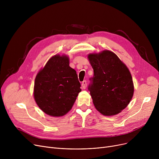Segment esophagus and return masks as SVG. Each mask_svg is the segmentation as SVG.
I'll list each match as a JSON object with an SVG mask.
<instances>
[{"label": "esophagus", "instance_id": "1", "mask_svg": "<svg viewBox=\"0 0 159 159\" xmlns=\"http://www.w3.org/2000/svg\"><path fill=\"white\" fill-rule=\"evenodd\" d=\"M86 86H87V82H86V80H84L82 82V89H86Z\"/></svg>", "mask_w": 159, "mask_h": 159}]
</instances>
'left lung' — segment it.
I'll list each match as a JSON object with an SVG mask.
<instances>
[{
	"instance_id": "obj_1",
	"label": "left lung",
	"mask_w": 159,
	"mask_h": 159,
	"mask_svg": "<svg viewBox=\"0 0 159 159\" xmlns=\"http://www.w3.org/2000/svg\"><path fill=\"white\" fill-rule=\"evenodd\" d=\"M88 58L94 73L88 90L96 109L106 116L119 113L129 104L134 92L128 68L108 50L89 54Z\"/></svg>"
}]
</instances>
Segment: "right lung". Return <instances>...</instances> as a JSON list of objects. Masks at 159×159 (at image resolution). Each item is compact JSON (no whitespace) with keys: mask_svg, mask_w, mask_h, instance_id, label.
<instances>
[{"mask_svg":"<svg viewBox=\"0 0 159 159\" xmlns=\"http://www.w3.org/2000/svg\"><path fill=\"white\" fill-rule=\"evenodd\" d=\"M80 86L76 71L69 66V58L55 55L37 75L34 98L45 113L61 116L71 109Z\"/></svg>","mask_w":159,"mask_h":159,"instance_id":"obj_1","label":"right lung"}]
</instances>
